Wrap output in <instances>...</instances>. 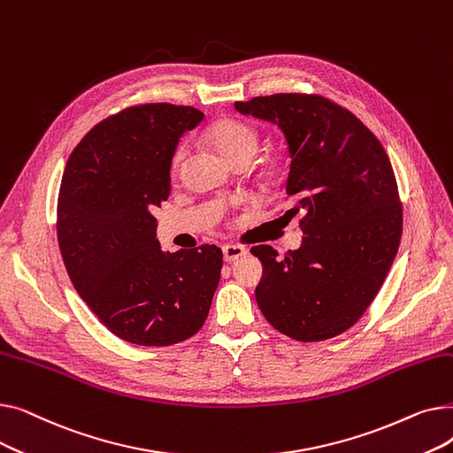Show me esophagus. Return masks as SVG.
I'll use <instances>...</instances> for the list:
<instances>
[{
    "label": "esophagus",
    "mask_w": 453,
    "mask_h": 453,
    "mask_svg": "<svg viewBox=\"0 0 453 453\" xmlns=\"http://www.w3.org/2000/svg\"><path fill=\"white\" fill-rule=\"evenodd\" d=\"M222 251H224V260H226V263H234L236 258H241V257H244L248 253L246 248L236 246V244H226L222 248Z\"/></svg>",
    "instance_id": "esophagus-1"
}]
</instances>
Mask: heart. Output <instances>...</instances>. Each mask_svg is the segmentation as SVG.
Segmentation results:
<instances>
[{
    "label": "heart",
    "mask_w": 453,
    "mask_h": 453,
    "mask_svg": "<svg viewBox=\"0 0 453 453\" xmlns=\"http://www.w3.org/2000/svg\"><path fill=\"white\" fill-rule=\"evenodd\" d=\"M205 139L231 165L239 161L250 163L258 150V132L251 125L239 121V119H220V121H214L205 130ZM185 156L187 149L185 145H180L171 163L173 174H178L185 161Z\"/></svg>",
    "instance_id": "b5f03b06"
}]
</instances>
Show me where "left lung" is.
<instances>
[{
	"label": "left lung",
	"mask_w": 453,
	"mask_h": 453,
	"mask_svg": "<svg viewBox=\"0 0 453 453\" xmlns=\"http://www.w3.org/2000/svg\"><path fill=\"white\" fill-rule=\"evenodd\" d=\"M234 108L284 134L292 207L280 219L299 217L304 234L284 257L266 244L251 248L263 263L257 304L292 340L334 338L364 316L400 246L391 161L358 117L321 95L277 93Z\"/></svg>",
	"instance_id": "obj_1"
}]
</instances>
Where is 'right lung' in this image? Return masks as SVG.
Returning a JSON list of instances; mask_svg holds the SVG:
<instances>
[{
	"label": "right lung",
	"instance_id": "obj_1",
	"mask_svg": "<svg viewBox=\"0 0 453 453\" xmlns=\"http://www.w3.org/2000/svg\"><path fill=\"white\" fill-rule=\"evenodd\" d=\"M203 113L169 103L119 111L71 152L60 183L57 234L67 275L99 321L128 343L166 347L207 319L222 250L165 253L154 207L171 195L180 137Z\"/></svg>",
	"mask_w": 453,
	"mask_h": 453
}]
</instances>
